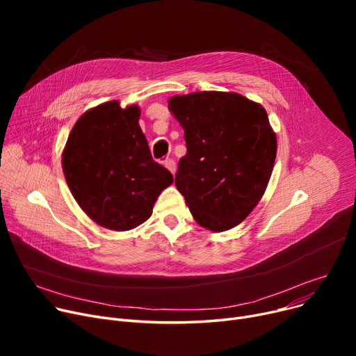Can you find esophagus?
I'll list each match as a JSON object with an SVG mask.
<instances>
[{"label": "esophagus", "mask_w": 356, "mask_h": 356, "mask_svg": "<svg viewBox=\"0 0 356 356\" xmlns=\"http://www.w3.org/2000/svg\"><path fill=\"white\" fill-rule=\"evenodd\" d=\"M164 165L168 168V170H170V173H172V175H175V173H176V163H175V160H172V159H165V160H164Z\"/></svg>", "instance_id": "34e87169"}]
</instances>
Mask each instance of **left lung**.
<instances>
[{
    "instance_id": "obj_1",
    "label": "left lung",
    "mask_w": 356,
    "mask_h": 356,
    "mask_svg": "<svg viewBox=\"0 0 356 356\" xmlns=\"http://www.w3.org/2000/svg\"><path fill=\"white\" fill-rule=\"evenodd\" d=\"M184 129L188 153L176 188L200 227L228 231L263 197L275 161L277 137L267 111L236 92L203 90L168 99Z\"/></svg>"
}]
</instances>
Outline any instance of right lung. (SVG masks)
<instances>
[{
  "label": "right lung",
  "instance_id": "1",
  "mask_svg": "<svg viewBox=\"0 0 356 356\" xmlns=\"http://www.w3.org/2000/svg\"><path fill=\"white\" fill-rule=\"evenodd\" d=\"M138 105L109 101L73 125L62 153L69 189L99 227L129 231L153 213L159 195L173 183L156 163L140 128Z\"/></svg>",
  "mask_w": 356,
  "mask_h": 356
}]
</instances>
